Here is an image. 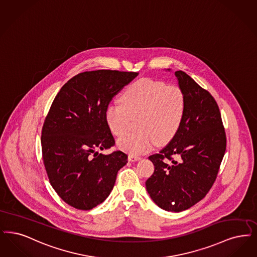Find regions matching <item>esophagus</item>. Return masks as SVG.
<instances>
[{
    "label": "esophagus",
    "mask_w": 257,
    "mask_h": 257,
    "mask_svg": "<svg viewBox=\"0 0 257 257\" xmlns=\"http://www.w3.org/2000/svg\"><path fill=\"white\" fill-rule=\"evenodd\" d=\"M140 159H141V157H137V156H134V155H130V156H128V160L132 161V162L138 161V160H140Z\"/></svg>",
    "instance_id": "esophagus-1"
}]
</instances>
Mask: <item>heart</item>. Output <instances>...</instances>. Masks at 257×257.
Here are the masks:
<instances>
[{"mask_svg": "<svg viewBox=\"0 0 257 257\" xmlns=\"http://www.w3.org/2000/svg\"><path fill=\"white\" fill-rule=\"evenodd\" d=\"M185 108V95L179 87L141 78L123 92L122 102L110 103L106 107L105 120L112 134L122 136L130 128L133 119L138 117L139 131L123 135L117 143L121 150L141 155L156 143H167L177 134Z\"/></svg>", "mask_w": 257, "mask_h": 257, "instance_id": "obj_1", "label": "heart"}]
</instances>
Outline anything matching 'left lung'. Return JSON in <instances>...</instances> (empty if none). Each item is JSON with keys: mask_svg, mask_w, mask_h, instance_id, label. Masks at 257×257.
<instances>
[{"mask_svg": "<svg viewBox=\"0 0 257 257\" xmlns=\"http://www.w3.org/2000/svg\"><path fill=\"white\" fill-rule=\"evenodd\" d=\"M175 76L186 99L184 118L170 143L149 157L155 172L147 179L146 188L160 208L180 212L201 201L212 187L226 138L211 94L182 71Z\"/></svg>", "mask_w": 257, "mask_h": 257, "instance_id": "left-lung-1", "label": "left lung"}]
</instances>
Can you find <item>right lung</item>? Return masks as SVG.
Wrapping results in <instances>:
<instances>
[{"label":"right lung","mask_w":257,"mask_h":257,"mask_svg":"<svg viewBox=\"0 0 257 257\" xmlns=\"http://www.w3.org/2000/svg\"><path fill=\"white\" fill-rule=\"evenodd\" d=\"M138 76L96 70L80 73L57 93L42 127L41 145L51 185L69 205L90 210L109 196L127 156L99 154L115 144L105 110L112 98Z\"/></svg>","instance_id":"add662e5"}]
</instances>
